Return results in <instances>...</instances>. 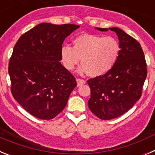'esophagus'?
I'll return each mask as SVG.
<instances>
[{
  "label": "esophagus",
  "instance_id": "34e87169",
  "mask_svg": "<svg viewBox=\"0 0 155 155\" xmlns=\"http://www.w3.org/2000/svg\"><path fill=\"white\" fill-rule=\"evenodd\" d=\"M77 83H78V86H81L84 84H85L86 81L84 80H83V79L78 78L77 79Z\"/></svg>",
  "mask_w": 155,
  "mask_h": 155
}]
</instances>
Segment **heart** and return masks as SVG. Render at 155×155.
Masks as SVG:
<instances>
[{
	"instance_id": "b5f03b06",
	"label": "heart",
	"mask_w": 155,
	"mask_h": 155,
	"mask_svg": "<svg viewBox=\"0 0 155 155\" xmlns=\"http://www.w3.org/2000/svg\"><path fill=\"white\" fill-rule=\"evenodd\" d=\"M120 53V42L113 36L81 34L72 41V47L61 48V61L64 68L72 71L80 63L81 73L98 77L110 71Z\"/></svg>"
}]
</instances>
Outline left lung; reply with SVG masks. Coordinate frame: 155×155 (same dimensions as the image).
I'll list each match as a JSON object with an SVG mask.
<instances>
[{
	"label": "left lung",
	"mask_w": 155,
	"mask_h": 155,
	"mask_svg": "<svg viewBox=\"0 0 155 155\" xmlns=\"http://www.w3.org/2000/svg\"><path fill=\"white\" fill-rule=\"evenodd\" d=\"M106 31L108 28H95ZM118 36L119 58L113 68L102 76L89 79L90 110L103 120L117 118L134 106L142 94L147 78V64L139 42L116 27L109 28Z\"/></svg>",
	"instance_id": "left-lung-1"
}]
</instances>
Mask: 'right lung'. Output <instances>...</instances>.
Masks as SVG:
<instances>
[{"label":"right lung","mask_w":155,"mask_h":155,"mask_svg":"<svg viewBox=\"0 0 155 155\" xmlns=\"http://www.w3.org/2000/svg\"><path fill=\"white\" fill-rule=\"evenodd\" d=\"M72 24L41 23L16 42L8 67L14 98L36 118L51 120L61 113L77 86L61 64L65 38L79 28Z\"/></svg>","instance_id":"right-lung-1"}]
</instances>
